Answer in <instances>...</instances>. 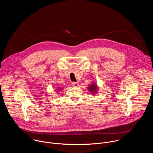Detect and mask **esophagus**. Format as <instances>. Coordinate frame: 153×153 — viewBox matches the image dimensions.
Listing matches in <instances>:
<instances>
[{
	"instance_id": "esophagus-1",
	"label": "esophagus",
	"mask_w": 153,
	"mask_h": 153,
	"mask_svg": "<svg viewBox=\"0 0 153 153\" xmlns=\"http://www.w3.org/2000/svg\"><path fill=\"white\" fill-rule=\"evenodd\" d=\"M71 85H72V86H73L77 87V86H79V83H78V82H72Z\"/></svg>"
}]
</instances>
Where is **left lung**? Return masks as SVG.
Wrapping results in <instances>:
<instances>
[{
    "label": "left lung",
    "mask_w": 153,
    "mask_h": 153,
    "mask_svg": "<svg viewBox=\"0 0 153 153\" xmlns=\"http://www.w3.org/2000/svg\"><path fill=\"white\" fill-rule=\"evenodd\" d=\"M88 90L90 91V93L95 94L98 91V86L96 83H92L90 85H89V86H88Z\"/></svg>",
    "instance_id": "left-lung-1"
}]
</instances>
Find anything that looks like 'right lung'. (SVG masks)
<instances>
[{
  "label": "right lung",
  "mask_w": 153,
  "mask_h": 153,
  "mask_svg": "<svg viewBox=\"0 0 153 153\" xmlns=\"http://www.w3.org/2000/svg\"><path fill=\"white\" fill-rule=\"evenodd\" d=\"M57 88H58V89H57V91H62V88H61L60 87H58Z\"/></svg>",
  "instance_id": "right-lung-1"
}]
</instances>
